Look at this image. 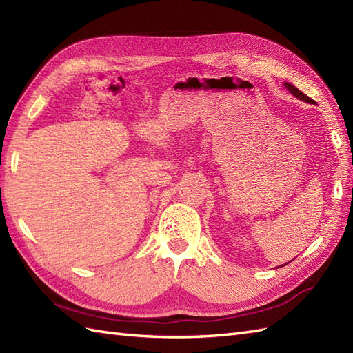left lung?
<instances>
[{"mask_svg": "<svg viewBox=\"0 0 353 353\" xmlns=\"http://www.w3.org/2000/svg\"><path fill=\"white\" fill-rule=\"evenodd\" d=\"M286 85V88L289 89V92L291 94H294L296 98H300V99H303V101H305V103H313V99L310 98V97H307L305 94H303L300 89H296L294 85H291V83H285Z\"/></svg>", "mask_w": 353, "mask_h": 353, "instance_id": "8db88e82", "label": "left lung"}]
</instances>
